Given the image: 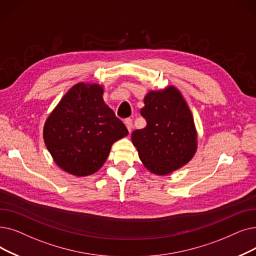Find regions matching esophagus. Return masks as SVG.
Returning a JSON list of instances; mask_svg holds the SVG:
<instances>
[{
	"mask_svg": "<svg viewBox=\"0 0 256 256\" xmlns=\"http://www.w3.org/2000/svg\"><path fill=\"white\" fill-rule=\"evenodd\" d=\"M124 124L128 128V130L130 132H132V119H126L124 120Z\"/></svg>",
	"mask_w": 256,
	"mask_h": 256,
	"instance_id": "obj_1",
	"label": "esophagus"
}]
</instances>
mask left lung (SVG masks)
Here are the masks:
<instances>
[{
	"label": "left lung",
	"mask_w": 256,
	"mask_h": 256,
	"mask_svg": "<svg viewBox=\"0 0 256 256\" xmlns=\"http://www.w3.org/2000/svg\"><path fill=\"white\" fill-rule=\"evenodd\" d=\"M141 115L146 126L132 134V142L148 170L166 176L190 162L198 148V132L192 110L174 86L150 91Z\"/></svg>",
	"instance_id": "obj_1"
}]
</instances>
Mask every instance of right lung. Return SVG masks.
<instances>
[{"label": "right lung", "mask_w": 256, "mask_h": 256, "mask_svg": "<svg viewBox=\"0 0 256 256\" xmlns=\"http://www.w3.org/2000/svg\"><path fill=\"white\" fill-rule=\"evenodd\" d=\"M104 86L78 82L49 114L42 137L54 162L75 176L102 168L113 143L128 135L126 126L104 100Z\"/></svg>", "instance_id": "obj_1"}]
</instances>
